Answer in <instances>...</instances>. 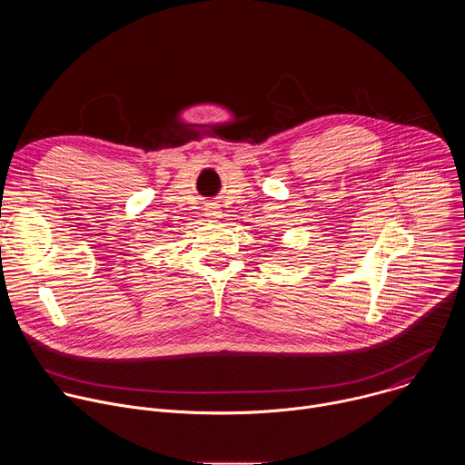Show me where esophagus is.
<instances>
[{
  "mask_svg": "<svg viewBox=\"0 0 465 465\" xmlns=\"http://www.w3.org/2000/svg\"><path fill=\"white\" fill-rule=\"evenodd\" d=\"M206 217H208L210 221H219V219L223 217L221 206H219V204H208V206H206Z\"/></svg>",
  "mask_w": 465,
  "mask_h": 465,
  "instance_id": "1",
  "label": "esophagus"
}]
</instances>
